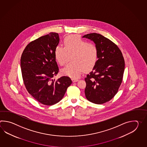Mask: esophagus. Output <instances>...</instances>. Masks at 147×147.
<instances>
[{
    "label": "esophagus",
    "mask_w": 147,
    "mask_h": 147,
    "mask_svg": "<svg viewBox=\"0 0 147 147\" xmlns=\"http://www.w3.org/2000/svg\"><path fill=\"white\" fill-rule=\"evenodd\" d=\"M72 81L74 82H77L78 81V79H75V78H72Z\"/></svg>",
    "instance_id": "34e87169"
}]
</instances>
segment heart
I'll return each mask as SVG.
<instances>
[{"label":"heart","mask_w":147,"mask_h":147,"mask_svg":"<svg viewBox=\"0 0 147 147\" xmlns=\"http://www.w3.org/2000/svg\"><path fill=\"white\" fill-rule=\"evenodd\" d=\"M63 45L64 47L57 46L54 51L55 59L60 66L66 65L71 57L72 62L61 70L63 75L78 78L85 69L90 70L96 65L99 56L96 45L88 42L77 34L65 38Z\"/></svg>","instance_id":"b5f03b06"}]
</instances>
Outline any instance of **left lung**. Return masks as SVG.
I'll list each match as a JSON object with an SVG mask.
<instances>
[{"mask_svg":"<svg viewBox=\"0 0 147 147\" xmlns=\"http://www.w3.org/2000/svg\"><path fill=\"white\" fill-rule=\"evenodd\" d=\"M83 37L93 41L99 51L96 65L84 79L85 96L92 103L103 104L118 91L125 70V60L119 47L102 35L91 33Z\"/></svg>","mask_w":147,"mask_h":147,"instance_id":"left-lung-1","label":"left lung"}]
</instances>
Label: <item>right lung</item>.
Returning <instances> with one entry per match:
<instances>
[{
  "instance_id": "right-lung-1",
  "label": "right lung",
  "mask_w": 147,
  "mask_h": 147,
  "mask_svg": "<svg viewBox=\"0 0 147 147\" xmlns=\"http://www.w3.org/2000/svg\"><path fill=\"white\" fill-rule=\"evenodd\" d=\"M59 42L58 34L50 32L28 44L21 57L20 67L25 87L29 94L44 105L58 103L72 83L66 76L57 80L53 79L59 72L54 55Z\"/></svg>"
}]
</instances>
